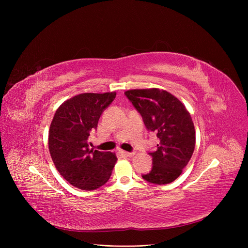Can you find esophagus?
Returning <instances> with one entry per match:
<instances>
[{"mask_svg": "<svg viewBox=\"0 0 248 248\" xmlns=\"http://www.w3.org/2000/svg\"><path fill=\"white\" fill-rule=\"evenodd\" d=\"M120 153L124 155H125V157H132V155H134L135 153H129V152H125V151H120Z\"/></svg>", "mask_w": 248, "mask_h": 248, "instance_id": "obj_1", "label": "esophagus"}]
</instances>
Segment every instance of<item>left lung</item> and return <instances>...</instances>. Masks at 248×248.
Wrapping results in <instances>:
<instances>
[{
  "label": "left lung",
  "instance_id": "obj_1",
  "mask_svg": "<svg viewBox=\"0 0 248 248\" xmlns=\"http://www.w3.org/2000/svg\"><path fill=\"white\" fill-rule=\"evenodd\" d=\"M140 113L146 127L157 134V150L149 153L153 167L141 177L150 183H172L189 163L196 135L192 117L185 106L170 93L159 88L132 89L124 93Z\"/></svg>",
  "mask_w": 248,
  "mask_h": 248
}]
</instances>
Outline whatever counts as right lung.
Listing matches in <instances>:
<instances>
[{
	"label": "right lung",
	"instance_id": "obj_1",
	"mask_svg": "<svg viewBox=\"0 0 248 248\" xmlns=\"http://www.w3.org/2000/svg\"><path fill=\"white\" fill-rule=\"evenodd\" d=\"M116 93H81L64 101L50 124L48 146L57 171L72 186L95 190L110 178L117 161L110 152L89 149L90 133Z\"/></svg>",
	"mask_w": 248,
	"mask_h": 248
}]
</instances>
